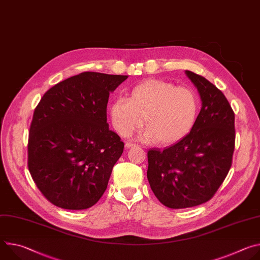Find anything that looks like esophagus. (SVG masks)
<instances>
[{
    "label": "esophagus",
    "instance_id": "obj_1",
    "mask_svg": "<svg viewBox=\"0 0 260 260\" xmlns=\"http://www.w3.org/2000/svg\"><path fill=\"white\" fill-rule=\"evenodd\" d=\"M134 146H136V144H134V143H129V142L125 143V148H131V147H134Z\"/></svg>",
    "mask_w": 260,
    "mask_h": 260
}]
</instances>
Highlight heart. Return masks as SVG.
Returning <instances> with one entry per match:
<instances>
[{
	"instance_id": "b5f03b06",
	"label": "heart",
	"mask_w": 260,
	"mask_h": 260,
	"mask_svg": "<svg viewBox=\"0 0 260 260\" xmlns=\"http://www.w3.org/2000/svg\"><path fill=\"white\" fill-rule=\"evenodd\" d=\"M200 111L197 92L187 86H176L157 79L136 85L128 99L120 98L110 106V119L122 137H129L147 124L145 142L174 144L187 136Z\"/></svg>"
}]
</instances>
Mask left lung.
Listing matches in <instances>:
<instances>
[{"instance_id":"1","label":"left lung","mask_w":260,"mask_h":260,"mask_svg":"<svg viewBox=\"0 0 260 260\" xmlns=\"http://www.w3.org/2000/svg\"><path fill=\"white\" fill-rule=\"evenodd\" d=\"M202 109L190 133L164 150L148 151L147 178L158 201L184 209L210 201L228 176L235 150V113L220 89L186 71Z\"/></svg>"}]
</instances>
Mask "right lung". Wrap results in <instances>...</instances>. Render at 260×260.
I'll use <instances>...</instances> for the list:
<instances>
[{
    "mask_svg": "<svg viewBox=\"0 0 260 260\" xmlns=\"http://www.w3.org/2000/svg\"><path fill=\"white\" fill-rule=\"evenodd\" d=\"M127 77L83 72L52 86L36 107L27 167L37 187L56 207L84 210L104 194L124 148L109 129L107 104Z\"/></svg>",
    "mask_w": 260,
    "mask_h": 260,
    "instance_id": "obj_1",
    "label": "right lung"
}]
</instances>
